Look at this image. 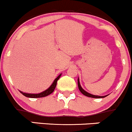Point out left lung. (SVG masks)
Returning <instances> with one entry per match:
<instances>
[{"label": "left lung", "mask_w": 132, "mask_h": 132, "mask_svg": "<svg viewBox=\"0 0 132 132\" xmlns=\"http://www.w3.org/2000/svg\"><path fill=\"white\" fill-rule=\"evenodd\" d=\"M78 89L80 90V91L81 92V93H82V94H84V95L87 96V97H92V98H104V97H106V96H107V95H104V96L95 95H92V94H90V93L87 92H86L85 90L83 89L82 87H81L80 84L79 78H78Z\"/></svg>", "instance_id": "left-lung-1"}]
</instances>
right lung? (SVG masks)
<instances>
[{"instance_id":"obj_1","label":"right lung","mask_w":132,"mask_h":132,"mask_svg":"<svg viewBox=\"0 0 132 132\" xmlns=\"http://www.w3.org/2000/svg\"><path fill=\"white\" fill-rule=\"evenodd\" d=\"M62 73H60V75L57 77L54 80V81L53 82L52 84L50 86L49 88H47V90H44L42 92L39 93V94H28V93H25L23 92L20 91V92L21 93L22 95H23L24 96H26L27 97H29V98H41V97H46V96H48V95L51 94L54 91L56 85H57V80L60 78V77H61Z\"/></svg>"}]
</instances>
